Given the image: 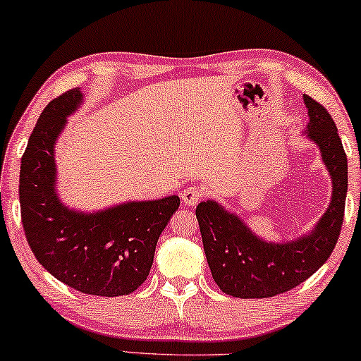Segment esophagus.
I'll use <instances>...</instances> for the list:
<instances>
[{
  "mask_svg": "<svg viewBox=\"0 0 361 361\" xmlns=\"http://www.w3.org/2000/svg\"><path fill=\"white\" fill-rule=\"evenodd\" d=\"M182 197V202H184V205H197L199 202L202 200V197H204V190H202V187H187L184 189V192L180 194Z\"/></svg>",
  "mask_w": 361,
  "mask_h": 361,
  "instance_id": "esophagus-1",
  "label": "esophagus"
}]
</instances>
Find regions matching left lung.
<instances>
[{
	"label": "left lung",
	"instance_id": "obj_1",
	"mask_svg": "<svg viewBox=\"0 0 361 361\" xmlns=\"http://www.w3.org/2000/svg\"><path fill=\"white\" fill-rule=\"evenodd\" d=\"M304 103L309 111L305 133L319 146L334 187L329 209L310 233L286 243H268L215 200L197 205L212 276L216 286L233 298L264 299L290 290L310 278L337 245L348 187L347 154L330 113L309 95H304Z\"/></svg>",
	"mask_w": 361,
	"mask_h": 361
}]
</instances>
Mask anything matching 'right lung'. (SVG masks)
<instances>
[{"label": "right lung", "instance_id": "add662e5", "mask_svg": "<svg viewBox=\"0 0 361 361\" xmlns=\"http://www.w3.org/2000/svg\"><path fill=\"white\" fill-rule=\"evenodd\" d=\"M82 100L80 88H72L39 116L21 159V220L34 256L54 278L83 294L116 298L147 279L157 240L180 200L126 202L92 214L62 204L54 146Z\"/></svg>", "mask_w": 361, "mask_h": 361}]
</instances>
